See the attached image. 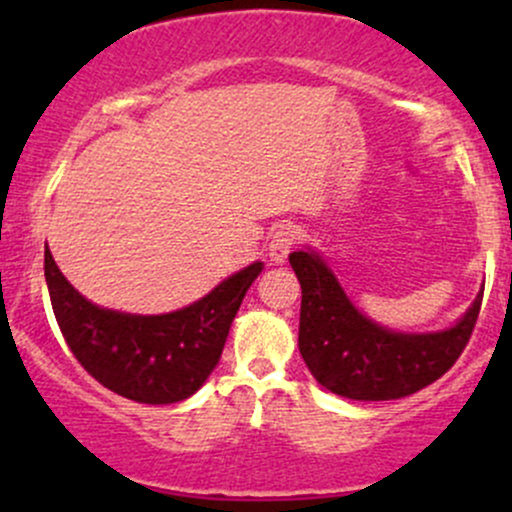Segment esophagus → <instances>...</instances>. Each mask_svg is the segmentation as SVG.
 I'll use <instances>...</instances> for the list:
<instances>
[{"label":"esophagus","mask_w":512,"mask_h":512,"mask_svg":"<svg viewBox=\"0 0 512 512\" xmlns=\"http://www.w3.org/2000/svg\"><path fill=\"white\" fill-rule=\"evenodd\" d=\"M296 240H298V226H293V223H281V226H276L272 233V240H269V260L274 264H284L291 248L296 245Z\"/></svg>","instance_id":"obj_1"}]
</instances>
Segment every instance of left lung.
<instances>
[{
  "instance_id": "8db88e82",
  "label": "left lung",
  "mask_w": 512,
  "mask_h": 512,
  "mask_svg": "<svg viewBox=\"0 0 512 512\" xmlns=\"http://www.w3.org/2000/svg\"><path fill=\"white\" fill-rule=\"evenodd\" d=\"M301 281L298 349L313 378L334 395L383 402L424 390L448 373L477 325L481 296L452 327L438 332H395L351 303L320 252H291Z\"/></svg>"
}]
</instances>
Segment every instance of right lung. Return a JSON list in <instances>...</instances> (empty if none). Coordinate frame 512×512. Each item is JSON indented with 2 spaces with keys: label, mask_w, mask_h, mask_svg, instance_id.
<instances>
[{
  "label": "right lung",
  "mask_w": 512,
  "mask_h": 512,
  "mask_svg": "<svg viewBox=\"0 0 512 512\" xmlns=\"http://www.w3.org/2000/svg\"><path fill=\"white\" fill-rule=\"evenodd\" d=\"M262 267L252 262L173 313L132 315L81 296L45 250L52 310L76 361L103 387L139 404L182 402L207 383L233 317Z\"/></svg>",
  "instance_id": "right-lung-1"
}]
</instances>
